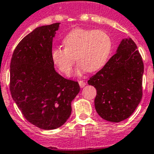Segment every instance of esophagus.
I'll list each match as a JSON object with an SVG mask.
<instances>
[{
    "label": "esophagus",
    "mask_w": 154,
    "mask_h": 154,
    "mask_svg": "<svg viewBox=\"0 0 154 154\" xmlns=\"http://www.w3.org/2000/svg\"><path fill=\"white\" fill-rule=\"evenodd\" d=\"M79 85L81 88H83V87L85 85V82L84 81H82V80H80V81H79Z\"/></svg>",
    "instance_id": "1"
}]
</instances>
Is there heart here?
Here are the masks:
<instances>
[{"label":"heart","mask_w":154,"mask_h":154,"mask_svg":"<svg viewBox=\"0 0 154 154\" xmlns=\"http://www.w3.org/2000/svg\"><path fill=\"white\" fill-rule=\"evenodd\" d=\"M64 49L55 48L51 51L53 64L63 74L69 76L76 60V72L98 71L108 62L112 50V39L107 32L101 29L76 28L63 39Z\"/></svg>","instance_id":"heart-1"}]
</instances>
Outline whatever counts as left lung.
<instances>
[{"instance_id":"left-lung-1","label":"left lung","mask_w":154,"mask_h":154,"mask_svg":"<svg viewBox=\"0 0 154 154\" xmlns=\"http://www.w3.org/2000/svg\"><path fill=\"white\" fill-rule=\"evenodd\" d=\"M143 63L131 39H123L117 53L88 81L96 88L94 106L99 116L120 122L134 113L143 95Z\"/></svg>"}]
</instances>
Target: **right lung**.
Listing matches in <instances>:
<instances>
[{"mask_svg": "<svg viewBox=\"0 0 154 154\" xmlns=\"http://www.w3.org/2000/svg\"><path fill=\"white\" fill-rule=\"evenodd\" d=\"M60 23L33 29L15 48L10 66V91L25 119L43 130L66 123L78 82L63 78L51 59L53 39Z\"/></svg>", "mask_w": 154, "mask_h": 154, "instance_id": "obj_1", "label": "right lung"}]
</instances>
